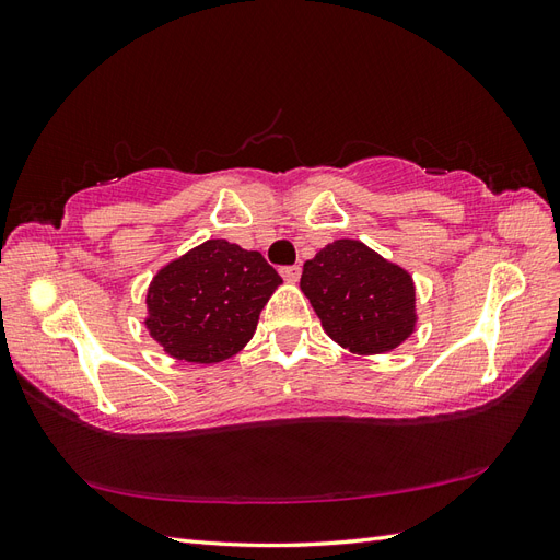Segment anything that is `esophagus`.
Here are the masks:
<instances>
[{
    "instance_id": "34e87169",
    "label": "esophagus",
    "mask_w": 560,
    "mask_h": 560,
    "mask_svg": "<svg viewBox=\"0 0 560 560\" xmlns=\"http://www.w3.org/2000/svg\"><path fill=\"white\" fill-rule=\"evenodd\" d=\"M280 276L287 280V282H296L301 278V266H282L280 268Z\"/></svg>"
}]
</instances>
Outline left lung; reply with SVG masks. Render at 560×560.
<instances>
[{"instance_id": "1", "label": "left lung", "mask_w": 560, "mask_h": 560, "mask_svg": "<svg viewBox=\"0 0 560 560\" xmlns=\"http://www.w3.org/2000/svg\"><path fill=\"white\" fill-rule=\"evenodd\" d=\"M301 292L325 331L352 352L393 350L413 331L411 276L360 241H336L303 264Z\"/></svg>"}]
</instances>
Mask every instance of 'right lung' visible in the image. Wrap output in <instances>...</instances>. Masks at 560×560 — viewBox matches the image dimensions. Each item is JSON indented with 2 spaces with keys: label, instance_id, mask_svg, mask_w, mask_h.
Masks as SVG:
<instances>
[{
  "label": "right lung",
  "instance_id": "right-lung-1",
  "mask_svg": "<svg viewBox=\"0 0 560 560\" xmlns=\"http://www.w3.org/2000/svg\"><path fill=\"white\" fill-rule=\"evenodd\" d=\"M280 282L259 252L208 241L151 282L147 329L177 360L222 362L249 341Z\"/></svg>",
  "mask_w": 560,
  "mask_h": 560
}]
</instances>
